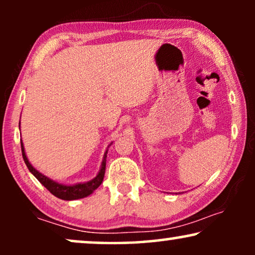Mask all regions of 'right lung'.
<instances>
[{"instance_id":"1","label":"right lung","mask_w":255,"mask_h":255,"mask_svg":"<svg viewBox=\"0 0 255 255\" xmlns=\"http://www.w3.org/2000/svg\"><path fill=\"white\" fill-rule=\"evenodd\" d=\"M20 124V122H19ZM20 147H22V154L24 162L31 173L33 174L34 177L39 181V182L43 184V186L46 188V189L50 191L52 195H54L55 197L60 198V200L65 201H73V200H79V198H83L89 196L90 194L94 193V190L97 189L102 183L104 173H106V162H107V152L103 156L102 165H101V169L97 175L94 177L93 180L88 181V182L85 183H76V184H62L58 183L55 181L51 180L50 177L45 176L44 174L38 172L36 168H33V166L29 162V160L26 158L25 151H24V145L23 142L20 141Z\"/></svg>"}]
</instances>
